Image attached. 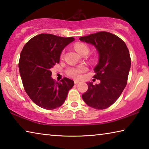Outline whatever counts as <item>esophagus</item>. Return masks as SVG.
Returning <instances> with one entry per match:
<instances>
[{
  "instance_id": "esophagus-1",
  "label": "esophagus",
  "mask_w": 149,
  "mask_h": 149,
  "mask_svg": "<svg viewBox=\"0 0 149 149\" xmlns=\"http://www.w3.org/2000/svg\"><path fill=\"white\" fill-rule=\"evenodd\" d=\"M80 81L79 80H74V84H79Z\"/></svg>"
}]
</instances>
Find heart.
I'll list each match as a JSON object with an SVG mask.
<instances>
[{
    "mask_svg": "<svg viewBox=\"0 0 149 149\" xmlns=\"http://www.w3.org/2000/svg\"><path fill=\"white\" fill-rule=\"evenodd\" d=\"M75 50L81 54H84V52H88L89 50V48L86 44L83 42H77L74 45ZM64 52L63 51L61 54V56H64ZM87 70V68L85 65H79V66L70 67L66 70V74L68 75L75 79H79L83 73L85 72Z\"/></svg>",
    "mask_w": 149,
    "mask_h": 149,
    "instance_id": "b5f03b06",
    "label": "heart"
}]
</instances>
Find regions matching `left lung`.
Returning a JSON list of instances; mask_svg holds the SVG:
<instances>
[{
  "label": "left lung",
  "instance_id": "obj_1",
  "mask_svg": "<svg viewBox=\"0 0 149 149\" xmlns=\"http://www.w3.org/2000/svg\"><path fill=\"white\" fill-rule=\"evenodd\" d=\"M79 40L94 45L99 54L93 77L100 83L95 85L87 83L88 90L82 98L91 108L105 109L116 101L127 85L131 67L129 50L123 40L107 31L81 37Z\"/></svg>",
  "mask_w": 149,
  "mask_h": 149
}]
</instances>
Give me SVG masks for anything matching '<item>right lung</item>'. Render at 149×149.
I'll return each instance as SVG.
<instances>
[{
    "instance_id": "add662e5",
    "label": "right lung",
    "mask_w": 149,
    "mask_h": 149,
    "mask_svg": "<svg viewBox=\"0 0 149 149\" xmlns=\"http://www.w3.org/2000/svg\"><path fill=\"white\" fill-rule=\"evenodd\" d=\"M74 37H62L41 33L24 45L19 60V70L24 89L35 104L53 110L64 102L74 85L73 80L64 77L56 82L50 68L60 62V56Z\"/></svg>"
}]
</instances>
